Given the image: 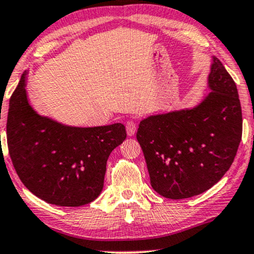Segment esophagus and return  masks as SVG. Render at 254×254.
<instances>
[{
	"label": "esophagus",
	"mask_w": 254,
	"mask_h": 254,
	"mask_svg": "<svg viewBox=\"0 0 254 254\" xmlns=\"http://www.w3.org/2000/svg\"><path fill=\"white\" fill-rule=\"evenodd\" d=\"M125 129H127V136L132 137L134 133H136V130H137V125H136V122L130 120L127 121V123H125Z\"/></svg>",
	"instance_id": "obj_1"
}]
</instances>
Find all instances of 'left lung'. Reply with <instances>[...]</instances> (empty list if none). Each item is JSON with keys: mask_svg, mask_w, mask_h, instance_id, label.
Listing matches in <instances>:
<instances>
[{"mask_svg": "<svg viewBox=\"0 0 254 254\" xmlns=\"http://www.w3.org/2000/svg\"><path fill=\"white\" fill-rule=\"evenodd\" d=\"M208 83L211 92L197 107L150 116L138 127L151 186L164 197L180 200L208 190L237 153L241 101L235 81L216 57Z\"/></svg>", "mask_w": 254, "mask_h": 254, "instance_id": "obj_1", "label": "left lung"}]
</instances>
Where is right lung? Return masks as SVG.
I'll use <instances>...</instances> for the list:
<instances>
[{
	"label": "right lung",
	"mask_w": 254,
	"mask_h": 254,
	"mask_svg": "<svg viewBox=\"0 0 254 254\" xmlns=\"http://www.w3.org/2000/svg\"><path fill=\"white\" fill-rule=\"evenodd\" d=\"M25 75L10 97L6 120V141L17 175L47 203H90L103 189L111 151L127 138L125 127H67L40 116L28 102Z\"/></svg>",
	"instance_id": "add662e5"
}]
</instances>
